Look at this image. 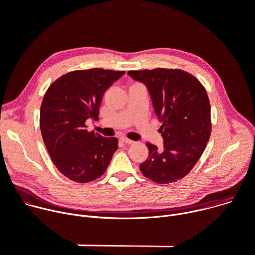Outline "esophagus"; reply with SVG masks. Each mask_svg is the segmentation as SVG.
I'll list each match as a JSON object with an SVG mask.
<instances>
[{
	"instance_id": "obj_1",
	"label": "esophagus",
	"mask_w": 255,
	"mask_h": 255,
	"mask_svg": "<svg viewBox=\"0 0 255 255\" xmlns=\"http://www.w3.org/2000/svg\"><path fill=\"white\" fill-rule=\"evenodd\" d=\"M120 140H121L123 143H125V144H132V143H133L132 140H130V139L126 138V137H121Z\"/></svg>"
}]
</instances>
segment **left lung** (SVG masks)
Segmentation results:
<instances>
[{
  "label": "left lung",
  "instance_id": "obj_1",
  "mask_svg": "<svg viewBox=\"0 0 255 255\" xmlns=\"http://www.w3.org/2000/svg\"><path fill=\"white\" fill-rule=\"evenodd\" d=\"M146 86L160 123L163 148L146 142L147 159L139 167L144 176L170 184L186 176L203 154L211 135V107L205 88L180 69L130 70Z\"/></svg>",
  "mask_w": 255,
  "mask_h": 255
}]
</instances>
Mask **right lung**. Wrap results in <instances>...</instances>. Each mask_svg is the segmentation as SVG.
Returning <instances> with one entry per match:
<instances>
[{"label":"right lung","instance_id":"right-lung-1","mask_svg":"<svg viewBox=\"0 0 255 255\" xmlns=\"http://www.w3.org/2000/svg\"><path fill=\"white\" fill-rule=\"evenodd\" d=\"M125 71L103 68L75 70L46 91L40 108V129L57 169L77 183H89L107 169L118 148L115 137L89 132L86 121L98 119L104 93Z\"/></svg>","mask_w":255,"mask_h":255}]
</instances>
